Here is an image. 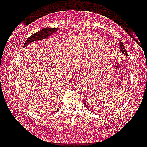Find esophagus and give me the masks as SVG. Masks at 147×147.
I'll use <instances>...</instances> for the list:
<instances>
[{"label":"esophagus","instance_id":"34e87169","mask_svg":"<svg viewBox=\"0 0 147 147\" xmlns=\"http://www.w3.org/2000/svg\"><path fill=\"white\" fill-rule=\"evenodd\" d=\"M86 76H87V73H86V72H83V73L80 74V77H82V78L86 77Z\"/></svg>","mask_w":147,"mask_h":147}]
</instances>
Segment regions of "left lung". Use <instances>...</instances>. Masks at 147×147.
I'll use <instances>...</instances> for the list:
<instances>
[{
    "mask_svg": "<svg viewBox=\"0 0 147 147\" xmlns=\"http://www.w3.org/2000/svg\"><path fill=\"white\" fill-rule=\"evenodd\" d=\"M120 51H121V52H122V53L124 54V55H126L128 56V54L127 52H126V50L125 49V47H124V44L122 43L121 41H120ZM84 106H85V107H86V108H87V109L91 110L89 108H88V106H87V104H86L85 100H84Z\"/></svg>",
    "mask_w": 147,
    "mask_h": 147,
    "instance_id": "8db88e82",
    "label": "left lung"
}]
</instances>
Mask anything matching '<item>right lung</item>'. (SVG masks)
Here are the masks:
<instances>
[{"label":"right lung","mask_w":147,"mask_h":147,"mask_svg":"<svg viewBox=\"0 0 147 147\" xmlns=\"http://www.w3.org/2000/svg\"><path fill=\"white\" fill-rule=\"evenodd\" d=\"M57 30V28H50L46 27L44 29H41V31L37 32V33H34L33 35L30 36L28 39L26 40L25 44H24L23 47H25L26 45H28L29 43H31L33 41H39V40H42L49 37L52 33H55Z\"/></svg>","instance_id":"right-lung-1"}]
</instances>
